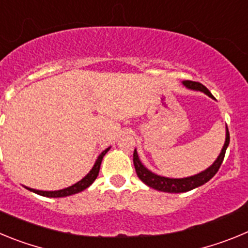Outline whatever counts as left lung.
I'll return each instance as SVG.
<instances>
[{
    "label": "left lung",
    "instance_id": "8db88e82",
    "mask_svg": "<svg viewBox=\"0 0 248 248\" xmlns=\"http://www.w3.org/2000/svg\"><path fill=\"white\" fill-rule=\"evenodd\" d=\"M184 84L190 89H194V91H200L203 92L205 94H207L209 97L214 98L210 91L206 88L205 85H202L199 82H192V80H184ZM230 144V133L229 129L226 126V141H225V145H223L222 150H221L220 155L216 159L214 164L210 166L209 169H206L205 171L200 172L198 175H194V176L185 177V179H169V177L159 176L156 174H153L151 171H149L148 169L140 163L139 157H138L137 150H134V154H133V161H134L135 171H137L138 177L140 180L143 181L144 184H146L148 186L153 187L155 190H159V191L164 192H172V194H176V192H186L190 191V190L198 187V186L203 185L205 183L212 179L215 176V174L218 171L221 164L223 161V157H225V153H226V149Z\"/></svg>",
    "mask_w": 248,
    "mask_h": 248
}]
</instances>
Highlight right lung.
I'll use <instances>...</instances> for the list:
<instances>
[{
    "instance_id": "right-lung-1",
    "label": "right lung",
    "mask_w": 248,
    "mask_h": 248,
    "mask_svg": "<svg viewBox=\"0 0 248 248\" xmlns=\"http://www.w3.org/2000/svg\"><path fill=\"white\" fill-rule=\"evenodd\" d=\"M109 149L110 148L105 149L102 154L99 155V157H98L95 164H94L93 169L88 172L87 176L83 177L82 180L78 181V183L74 184V185L69 186V187H67V189L58 190V191H39V190H33V189H28V190L36 192V194L38 195H42V196H47V198H64V196H69V195H73V194H77V192L83 191V190L87 189L88 186H91L92 184H93V181L97 179L98 174H99V169H100V164H102L103 156L108 153Z\"/></svg>"
}]
</instances>
